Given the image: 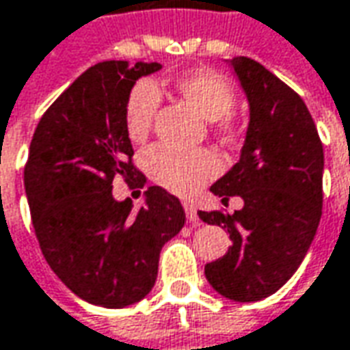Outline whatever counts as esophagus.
Returning a JSON list of instances; mask_svg holds the SVG:
<instances>
[{
	"mask_svg": "<svg viewBox=\"0 0 350 350\" xmlns=\"http://www.w3.org/2000/svg\"><path fill=\"white\" fill-rule=\"evenodd\" d=\"M184 209H186V217L189 223H198V209L191 201H184Z\"/></svg>",
	"mask_w": 350,
	"mask_h": 350,
	"instance_id": "obj_1",
	"label": "esophagus"
}]
</instances>
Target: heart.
Listing matches in <instances>:
<instances>
[{"label": "heart", "mask_w": 350, "mask_h": 350, "mask_svg": "<svg viewBox=\"0 0 350 350\" xmlns=\"http://www.w3.org/2000/svg\"><path fill=\"white\" fill-rule=\"evenodd\" d=\"M176 92L201 118L217 122L223 133L232 131L230 110L236 94L228 79L213 69H196L174 81ZM159 92L149 81H139L131 87L124 108L127 137L133 143L145 141L159 110ZM145 168L157 184L174 193H193L219 172V161L213 152L180 151L168 145H154L145 152Z\"/></svg>", "instance_id": "obj_1"}]
</instances>
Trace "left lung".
<instances>
[{
    "label": "left lung",
    "instance_id": "obj_1",
    "mask_svg": "<svg viewBox=\"0 0 350 350\" xmlns=\"http://www.w3.org/2000/svg\"><path fill=\"white\" fill-rule=\"evenodd\" d=\"M250 104V124L240 161L211 186L232 215L199 211L219 224L232 246L205 265L211 286L236 302H256L277 293L298 269L312 244L323 203V145L304 100L269 69L238 55L230 59Z\"/></svg>",
    "mask_w": 350,
    "mask_h": 350
}]
</instances>
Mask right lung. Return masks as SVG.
<instances>
[{
    "label": "right lung",
    "instance_id": "right-lung-1",
    "mask_svg": "<svg viewBox=\"0 0 350 350\" xmlns=\"http://www.w3.org/2000/svg\"><path fill=\"white\" fill-rule=\"evenodd\" d=\"M161 64L100 62L44 112L25 164L32 226L44 258L71 293L89 304L126 308L151 293L163 246L186 223L180 199L164 187L145 205L116 201L114 178L143 187L124 124L127 94Z\"/></svg>",
    "mask_w": 350,
    "mask_h": 350
}]
</instances>
